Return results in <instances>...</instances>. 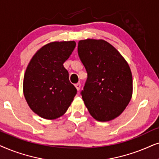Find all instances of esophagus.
<instances>
[{"mask_svg":"<svg viewBox=\"0 0 159 159\" xmlns=\"http://www.w3.org/2000/svg\"><path fill=\"white\" fill-rule=\"evenodd\" d=\"M81 83H78V84H75V88L77 89V90H78V91H79V90H80V89H81Z\"/></svg>","mask_w":159,"mask_h":159,"instance_id":"obj_1","label":"esophagus"}]
</instances>
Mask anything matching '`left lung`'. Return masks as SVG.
I'll return each instance as SVG.
<instances>
[{"instance_id":"1","label":"left lung","mask_w":159,"mask_h":159,"mask_svg":"<svg viewBox=\"0 0 159 159\" xmlns=\"http://www.w3.org/2000/svg\"><path fill=\"white\" fill-rule=\"evenodd\" d=\"M78 54L87 73L81 94L91 116L99 121L118 117L132 94V75L128 63L103 40L80 41Z\"/></svg>"}]
</instances>
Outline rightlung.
<instances>
[{
  "instance_id": "1",
  "label": "right lung",
  "mask_w": 159,
  "mask_h": 159,
  "mask_svg": "<svg viewBox=\"0 0 159 159\" xmlns=\"http://www.w3.org/2000/svg\"><path fill=\"white\" fill-rule=\"evenodd\" d=\"M75 47V41L46 44L35 53L27 67L23 82L25 97L32 111L42 118L62 116L77 94L63 66Z\"/></svg>"
}]
</instances>
